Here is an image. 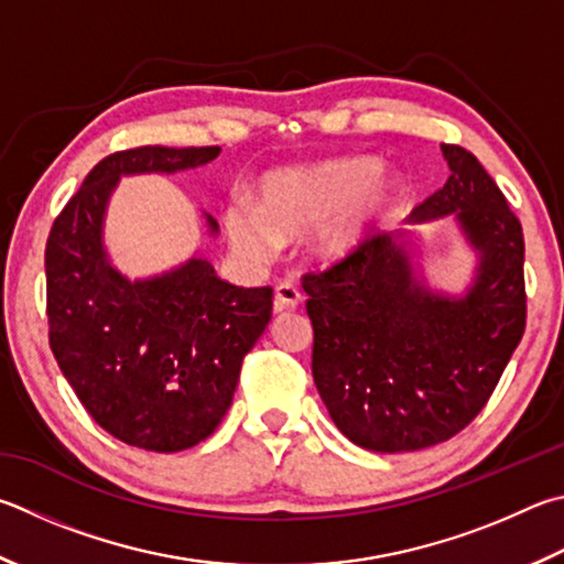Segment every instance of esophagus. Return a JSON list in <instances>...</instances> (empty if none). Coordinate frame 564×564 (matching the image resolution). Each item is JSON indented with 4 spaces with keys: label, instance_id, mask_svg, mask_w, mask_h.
I'll return each mask as SVG.
<instances>
[{
    "label": "esophagus",
    "instance_id": "obj_1",
    "mask_svg": "<svg viewBox=\"0 0 564 564\" xmlns=\"http://www.w3.org/2000/svg\"><path fill=\"white\" fill-rule=\"evenodd\" d=\"M301 301H303V295H301V291L295 289L293 283H289V281H283V283H279V289H275V299H273V311L275 313H285V311H293V308H299L301 305Z\"/></svg>",
    "mask_w": 564,
    "mask_h": 564
}]
</instances>
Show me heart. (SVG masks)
Returning <instances> with one entry per match:
<instances>
[{
  "mask_svg": "<svg viewBox=\"0 0 564 564\" xmlns=\"http://www.w3.org/2000/svg\"><path fill=\"white\" fill-rule=\"evenodd\" d=\"M259 194L261 207L234 199L224 212L234 247L263 259L281 247L283 237L321 224L315 251L340 259L360 247L375 221L402 194V184L382 177L380 160L347 158L271 172L261 182Z\"/></svg>",
  "mask_w": 564,
  "mask_h": 564,
  "instance_id": "b5f03b06",
  "label": "heart"
}]
</instances>
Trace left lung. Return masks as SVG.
<instances>
[{
    "mask_svg": "<svg viewBox=\"0 0 564 564\" xmlns=\"http://www.w3.org/2000/svg\"><path fill=\"white\" fill-rule=\"evenodd\" d=\"M442 152L452 175L409 221L454 214L478 251L466 295L419 281L392 234L303 275L317 392L352 444L380 454L442 444L474 422L525 333L523 227L474 152Z\"/></svg>",
    "mask_w": 564,
    "mask_h": 564,
    "instance_id": "1",
    "label": "left lung"
}]
</instances>
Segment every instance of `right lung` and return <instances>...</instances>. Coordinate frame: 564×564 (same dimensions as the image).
I'll return each instance as SVG.
<instances>
[{"mask_svg":"<svg viewBox=\"0 0 564 564\" xmlns=\"http://www.w3.org/2000/svg\"><path fill=\"white\" fill-rule=\"evenodd\" d=\"M219 152H112L88 172L46 241L51 352L96 424L145 452H182L214 434L243 357L271 321L273 289L221 281L202 256L152 279H126L104 247L108 199L122 175H170L207 165ZM207 227L219 231L212 217Z\"/></svg>","mask_w":564,"mask_h":564,"instance_id":"1","label":"right lung"}]
</instances>
